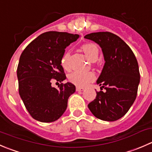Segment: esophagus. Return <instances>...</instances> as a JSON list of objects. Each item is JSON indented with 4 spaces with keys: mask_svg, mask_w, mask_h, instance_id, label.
I'll use <instances>...</instances> for the list:
<instances>
[{
    "mask_svg": "<svg viewBox=\"0 0 152 152\" xmlns=\"http://www.w3.org/2000/svg\"><path fill=\"white\" fill-rule=\"evenodd\" d=\"M84 91L83 88H81V87H76V91Z\"/></svg>",
    "mask_w": 152,
    "mask_h": 152,
    "instance_id": "obj_1",
    "label": "esophagus"
}]
</instances>
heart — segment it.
Returning <instances> with one entry per match:
<instances>
[{
  "label": "heart",
  "mask_w": 152,
  "mask_h": 152,
  "mask_svg": "<svg viewBox=\"0 0 152 152\" xmlns=\"http://www.w3.org/2000/svg\"><path fill=\"white\" fill-rule=\"evenodd\" d=\"M82 50L84 51L88 58H89L90 61H95L98 58L99 53V48L95 44L88 43L85 44L82 47ZM70 57V53L67 52L61 58V65L64 68L68 69V59ZM95 79V75L91 72H79L75 71L70 73L68 76V80L71 83L74 84L78 87H85L94 81Z\"/></svg>",
  "instance_id": "1"
}]
</instances>
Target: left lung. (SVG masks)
<instances>
[{
  "instance_id": "8db88e82",
  "label": "left lung",
  "mask_w": 152,
  "mask_h": 152,
  "mask_svg": "<svg viewBox=\"0 0 152 152\" xmlns=\"http://www.w3.org/2000/svg\"><path fill=\"white\" fill-rule=\"evenodd\" d=\"M85 39L99 45L105 61L96 81L105 91L96 92L88 108L99 120L115 121L129 111L137 97L140 79L137 61L129 45L115 34L93 32Z\"/></svg>"
}]
</instances>
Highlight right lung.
Masks as SVG:
<instances>
[{
  "mask_svg": "<svg viewBox=\"0 0 152 152\" xmlns=\"http://www.w3.org/2000/svg\"><path fill=\"white\" fill-rule=\"evenodd\" d=\"M79 38V35L50 31L38 36L24 49L17 69L19 94L32 118L42 123L59 119L66 110L68 98L76 91L70 82L60 84L53 80L66 79L61 65L65 48Z\"/></svg>",
  "mask_w": 152,
  "mask_h": 152,
  "instance_id": "right-lung-1",
  "label": "right lung"
}]
</instances>
